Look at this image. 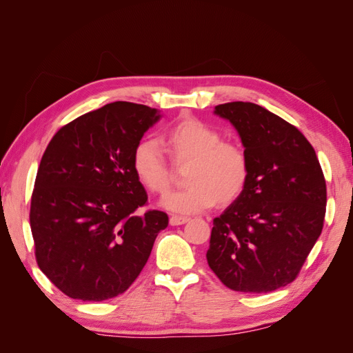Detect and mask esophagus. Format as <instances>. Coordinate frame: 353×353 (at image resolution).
<instances>
[{
    "label": "esophagus",
    "mask_w": 353,
    "mask_h": 353,
    "mask_svg": "<svg viewBox=\"0 0 353 353\" xmlns=\"http://www.w3.org/2000/svg\"><path fill=\"white\" fill-rule=\"evenodd\" d=\"M190 221V218H187V216H178V215H172L169 218V223L172 227H176V225H183V223H185V222H188Z\"/></svg>",
    "instance_id": "esophagus-1"
}]
</instances>
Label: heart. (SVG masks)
Returning a JSON list of instances; mask_svg holds the SVG:
<instances>
[{"label":"heart","instance_id":"heart-1","mask_svg":"<svg viewBox=\"0 0 353 353\" xmlns=\"http://www.w3.org/2000/svg\"><path fill=\"white\" fill-rule=\"evenodd\" d=\"M165 150L175 166L191 165L187 172L190 187L166 193L160 201L165 209L193 215L219 201L231 205L249 183L250 160L245 148L223 141L215 128L199 119H183L165 134ZM132 166L140 183L152 193L162 194L172 184L174 168L157 143L141 141L135 147Z\"/></svg>","mask_w":353,"mask_h":353}]
</instances>
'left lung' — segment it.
Wrapping results in <instances>:
<instances>
[{
	"label": "left lung",
	"instance_id": "1",
	"mask_svg": "<svg viewBox=\"0 0 353 353\" xmlns=\"http://www.w3.org/2000/svg\"><path fill=\"white\" fill-rule=\"evenodd\" d=\"M249 154L244 193L213 219L210 270L231 290L268 293L296 280L321 236L327 187L314 147L280 116L254 103L219 104Z\"/></svg>",
	"mask_w": 353,
	"mask_h": 353
}]
</instances>
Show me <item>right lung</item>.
Returning <instances> with one entry per match:
<instances>
[{
  "mask_svg": "<svg viewBox=\"0 0 353 353\" xmlns=\"http://www.w3.org/2000/svg\"><path fill=\"white\" fill-rule=\"evenodd\" d=\"M159 119L148 105L114 101L61 126L47 145L29 221L39 270L66 296L101 302L122 294L168 227L165 212L135 213L147 193L132 156Z\"/></svg>",
  "mask_w": 353,
  "mask_h": 353,
  "instance_id": "right-lung-1",
  "label": "right lung"
}]
</instances>
